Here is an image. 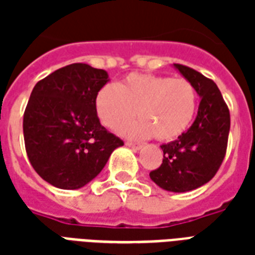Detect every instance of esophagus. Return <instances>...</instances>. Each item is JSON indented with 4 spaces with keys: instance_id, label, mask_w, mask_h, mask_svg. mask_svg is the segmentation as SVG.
<instances>
[{
    "instance_id": "34e87169",
    "label": "esophagus",
    "mask_w": 255,
    "mask_h": 255,
    "mask_svg": "<svg viewBox=\"0 0 255 255\" xmlns=\"http://www.w3.org/2000/svg\"><path fill=\"white\" fill-rule=\"evenodd\" d=\"M126 145L129 148H132V149H140V148L143 147L141 144L139 143H132V141H126Z\"/></svg>"
}]
</instances>
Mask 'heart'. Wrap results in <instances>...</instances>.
Masks as SVG:
<instances>
[{
  "label": "heart",
  "mask_w": 255,
  "mask_h": 255,
  "mask_svg": "<svg viewBox=\"0 0 255 255\" xmlns=\"http://www.w3.org/2000/svg\"><path fill=\"white\" fill-rule=\"evenodd\" d=\"M96 114L110 129H119L136 115L123 133L136 139L155 135L167 141L182 135L193 120L197 91L188 79L131 74L119 85H104L95 96Z\"/></svg>",
  "instance_id": "obj_1"
}]
</instances>
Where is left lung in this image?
<instances>
[{
  "mask_svg": "<svg viewBox=\"0 0 255 255\" xmlns=\"http://www.w3.org/2000/svg\"><path fill=\"white\" fill-rule=\"evenodd\" d=\"M174 67L201 98L193 124L174 141L163 144V163L149 177L169 192H188L210 181L221 167L228 148L230 114L221 91L212 79L188 66Z\"/></svg>",
  "mask_w": 255,
  "mask_h": 255,
  "instance_id": "obj_1",
  "label": "left lung"
}]
</instances>
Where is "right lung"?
<instances>
[{
  "label": "right lung",
  "mask_w": 255,
  "mask_h": 255,
  "mask_svg": "<svg viewBox=\"0 0 255 255\" xmlns=\"http://www.w3.org/2000/svg\"><path fill=\"white\" fill-rule=\"evenodd\" d=\"M107 82L104 70L73 63L34 86L23 114L25 148L31 167L51 185L85 186L124 144L96 114L95 96Z\"/></svg>",
  "instance_id": "add662e5"
}]
</instances>
